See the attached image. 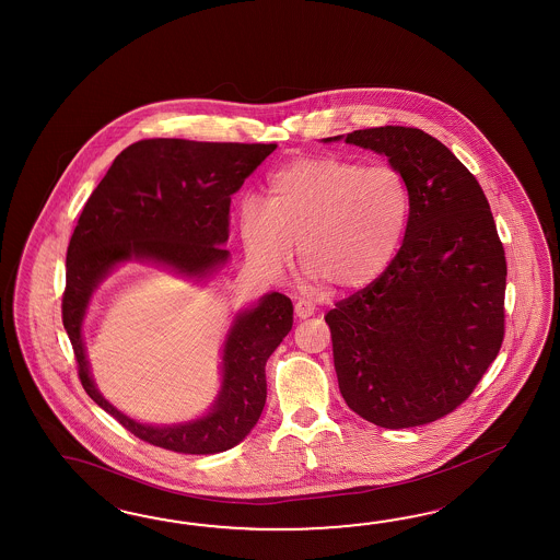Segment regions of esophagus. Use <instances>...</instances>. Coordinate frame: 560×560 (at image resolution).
I'll list each match as a JSON object with an SVG mask.
<instances>
[{
    "mask_svg": "<svg viewBox=\"0 0 560 560\" xmlns=\"http://www.w3.org/2000/svg\"><path fill=\"white\" fill-rule=\"evenodd\" d=\"M295 316L300 319L310 318V316H314V305L307 302H298L295 303Z\"/></svg>",
    "mask_w": 560,
    "mask_h": 560,
    "instance_id": "1",
    "label": "esophagus"
}]
</instances>
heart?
<instances>
[{
  "instance_id": "1",
  "label": "heart",
  "mask_w": 560,
  "mask_h": 560,
  "mask_svg": "<svg viewBox=\"0 0 560 560\" xmlns=\"http://www.w3.org/2000/svg\"><path fill=\"white\" fill-rule=\"evenodd\" d=\"M408 179L392 165L364 166L342 156H302L279 166L267 201L244 197L241 236L246 257L272 277L300 258L314 288L357 291L395 257L408 228Z\"/></svg>"
}]
</instances>
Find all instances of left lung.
Wrapping results in <instances>:
<instances>
[{"instance_id":"8db88e82","label":"left lung","mask_w":560,"mask_h":560,"mask_svg":"<svg viewBox=\"0 0 560 560\" xmlns=\"http://www.w3.org/2000/svg\"><path fill=\"white\" fill-rule=\"evenodd\" d=\"M347 142L404 173L411 212L387 269L326 314L338 387L381 428L436 422L475 392L503 342L498 226L475 175L423 130L366 128Z\"/></svg>"}]
</instances>
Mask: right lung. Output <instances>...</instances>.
Listing matches in <instances>:
<instances>
[{"instance_id":"obj_1","label":"right lung","mask_w":560,"mask_h":560,"mask_svg":"<svg viewBox=\"0 0 560 560\" xmlns=\"http://www.w3.org/2000/svg\"><path fill=\"white\" fill-rule=\"evenodd\" d=\"M277 144L151 138L130 144L109 166L79 215L67 248L62 326L83 389L137 439L183 454L224 453L258 422L265 364L293 326V305L269 293L236 316L222 357V389L208 416L179 425L140 423L106 401L90 375L81 324L107 272L124 260H152L187 277L226 265L230 201Z\"/></svg>"}]
</instances>
